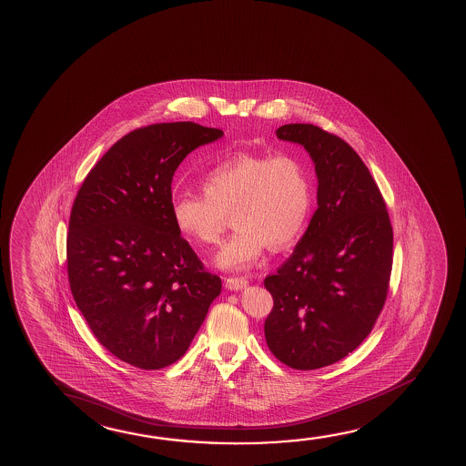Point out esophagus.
<instances>
[{
    "mask_svg": "<svg viewBox=\"0 0 466 466\" xmlns=\"http://www.w3.org/2000/svg\"><path fill=\"white\" fill-rule=\"evenodd\" d=\"M248 283H249V281L246 280V279H238V277L237 279H233V277H231V279L225 280V287L231 289V291H238V289H246Z\"/></svg>",
    "mask_w": 466,
    "mask_h": 466,
    "instance_id": "1",
    "label": "esophagus"
}]
</instances>
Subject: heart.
<instances>
[{"instance_id":"b5f03b06","label":"heart","mask_w":466,"mask_h":466,"mask_svg":"<svg viewBox=\"0 0 466 466\" xmlns=\"http://www.w3.org/2000/svg\"><path fill=\"white\" fill-rule=\"evenodd\" d=\"M204 196L179 194L171 202L177 231L196 248L220 243L229 217L237 231L215 256L223 270H248L267 244L293 243L309 217L312 191L303 163L289 154H241L202 179Z\"/></svg>"}]
</instances>
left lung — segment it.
Here are the masks:
<instances>
[{
    "mask_svg": "<svg viewBox=\"0 0 466 466\" xmlns=\"http://www.w3.org/2000/svg\"><path fill=\"white\" fill-rule=\"evenodd\" d=\"M303 146L318 177V210L289 260L264 285L274 309L267 345L293 370L340 361L361 345L384 308L393 231L384 198L347 142L314 125L279 127Z\"/></svg>",
    "mask_w": 466,
    "mask_h": 466,
    "instance_id": "left-lung-1",
    "label": "left lung"
}]
</instances>
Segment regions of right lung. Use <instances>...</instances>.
Returning a JSON list of instances; mask_svg holds the SVG:
<instances>
[{
	"label": "right lung",
	"mask_w": 466,
	"mask_h": 466,
	"mask_svg": "<svg viewBox=\"0 0 466 466\" xmlns=\"http://www.w3.org/2000/svg\"><path fill=\"white\" fill-rule=\"evenodd\" d=\"M223 131L191 121L126 134L84 179L67 233V277L90 330L111 355L162 370L185 355L222 280L171 218V181Z\"/></svg>",
	"instance_id": "obj_1"
}]
</instances>
